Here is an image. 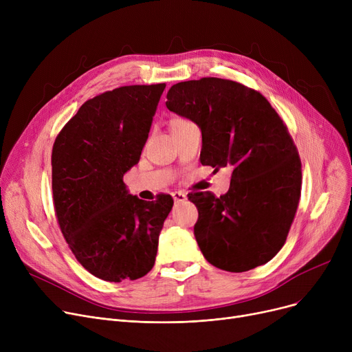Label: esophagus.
I'll return each mask as SVG.
<instances>
[{
  "label": "esophagus",
  "instance_id": "1",
  "mask_svg": "<svg viewBox=\"0 0 352 352\" xmlns=\"http://www.w3.org/2000/svg\"><path fill=\"white\" fill-rule=\"evenodd\" d=\"M171 195H173L175 202H186L187 201V194L182 192V191H174Z\"/></svg>",
  "mask_w": 352,
  "mask_h": 352
}]
</instances>
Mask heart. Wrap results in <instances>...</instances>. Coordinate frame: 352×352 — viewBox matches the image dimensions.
I'll return each instance as SVG.
<instances>
[{"label": "heart", "mask_w": 352, "mask_h": 352, "mask_svg": "<svg viewBox=\"0 0 352 352\" xmlns=\"http://www.w3.org/2000/svg\"><path fill=\"white\" fill-rule=\"evenodd\" d=\"M181 121H184V120H179V118H177V120H173V121H171V124H174V122H181Z\"/></svg>", "instance_id": "obj_1"}]
</instances>
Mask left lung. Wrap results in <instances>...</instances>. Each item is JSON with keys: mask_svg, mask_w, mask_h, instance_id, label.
I'll list each match as a JSON object with an SVG mask.
<instances>
[{"mask_svg": "<svg viewBox=\"0 0 352 352\" xmlns=\"http://www.w3.org/2000/svg\"><path fill=\"white\" fill-rule=\"evenodd\" d=\"M165 105L201 129V164L232 166L226 195L188 194L202 255L230 272L267 264L285 243L301 194V161L283 120L260 92L214 77L174 84Z\"/></svg>", "mask_w": 352, "mask_h": 352, "instance_id": "8db88e82", "label": "left lung"}]
</instances>
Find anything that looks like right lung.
I'll return each instance as SVG.
<instances>
[{"label": "right lung", "mask_w": 352, "mask_h": 352, "mask_svg": "<svg viewBox=\"0 0 352 352\" xmlns=\"http://www.w3.org/2000/svg\"><path fill=\"white\" fill-rule=\"evenodd\" d=\"M165 84L128 85L84 102L52 146V197L61 232L97 278L138 280L155 264L174 201H144L122 178L138 164Z\"/></svg>", "instance_id": "right-lung-1"}]
</instances>
